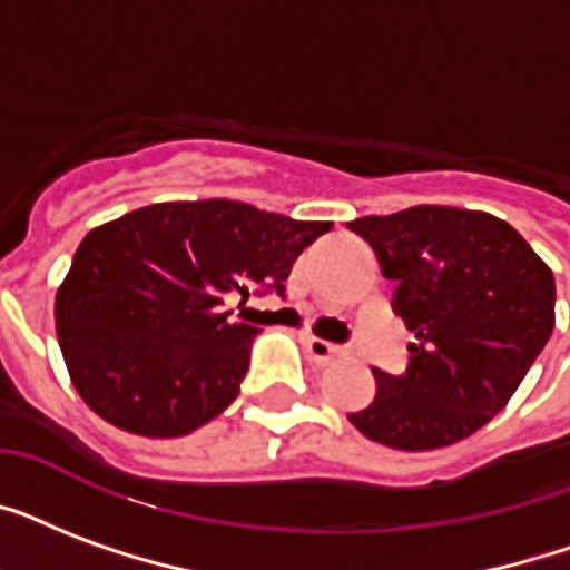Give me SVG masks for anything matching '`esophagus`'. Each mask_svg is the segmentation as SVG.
Segmentation results:
<instances>
[{
	"label": "esophagus",
	"mask_w": 570,
	"mask_h": 570,
	"mask_svg": "<svg viewBox=\"0 0 570 570\" xmlns=\"http://www.w3.org/2000/svg\"><path fill=\"white\" fill-rule=\"evenodd\" d=\"M304 346H307V355L313 357V364H320V366L334 364L337 357L346 355V348L334 346V343H328V340H320V337H304Z\"/></svg>",
	"instance_id": "34e87169"
}]
</instances>
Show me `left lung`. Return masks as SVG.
<instances>
[{"mask_svg":"<svg viewBox=\"0 0 570 570\" xmlns=\"http://www.w3.org/2000/svg\"><path fill=\"white\" fill-rule=\"evenodd\" d=\"M396 281L402 375L373 370V402L348 414L393 450H438L500 414L553 334L557 284L512 224L459 206H411L348 224Z\"/></svg>","mask_w":570,"mask_h":570,"instance_id":"8db88e82","label":"left lung"}]
</instances>
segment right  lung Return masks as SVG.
Here are the masks:
<instances>
[{
  "label": "right lung",
  "instance_id": "add662e5",
  "mask_svg": "<svg viewBox=\"0 0 570 570\" xmlns=\"http://www.w3.org/2000/svg\"><path fill=\"white\" fill-rule=\"evenodd\" d=\"M331 222H293L213 197L150 204L94 227L56 295L58 346L91 411L124 432L180 438L218 416L259 328L230 293L275 289Z\"/></svg>",
  "mask_w": 570,
  "mask_h": 570
}]
</instances>
